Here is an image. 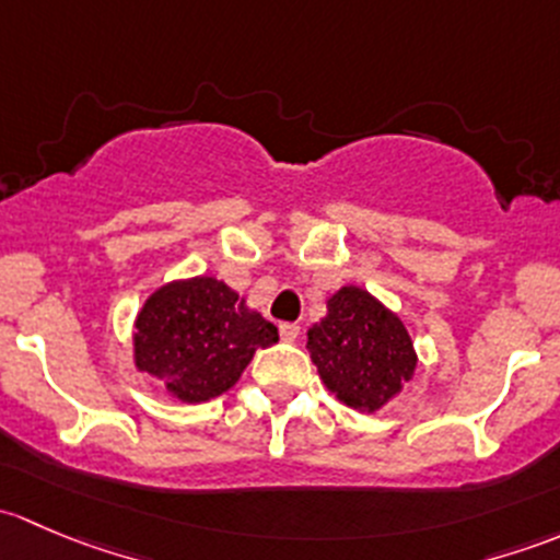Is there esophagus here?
Returning a JSON list of instances; mask_svg holds the SVG:
<instances>
[{"instance_id":"obj_1","label":"esophagus","mask_w":560,"mask_h":560,"mask_svg":"<svg viewBox=\"0 0 560 560\" xmlns=\"http://www.w3.org/2000/svg\"><path fill=\"white\" fill-rule=\"evenodd\" d=\"M279 332L284 341H298V336H301V325H295V322H284V325H279Z\"/></svg>"}]
</instances>
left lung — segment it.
Here are the masks:
<instances>
[{
  "mask_svg": "<svg viewBox=\"0 0 560 560\" xmlns=\"http://www.w3.org/2000/svg\"><path fill=\"white\" fill-rule=\"evenodd\" d=\"M308 354L322 385L358 411H380L415 380L417 352L400 316L363 287L327 298V314L308 327Z\"/></svg>",
  "mask_w": 560,
  "mask_h": 560,
  "instance_id": "left-lung-1",
  "label": "left lung"
}]
</instances>
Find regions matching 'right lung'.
I'll list each match as a JSON object with an SVG mask.
<instances>
[{
    "mask_svg": "<svg viewBox=\"0 0 560 560\" xmlns=\"http://www.w3.org/2000/svg\"><path fill=\"white\" fill-rule=\"evenodd\" d=\"M279 330L217 276L175 279L151 292L132 327V363L180 404L228 393Z\"/></svg>",
    "mask_w": 560,
    "mask_h": 560,
    "instance_id": "1",
    "label": "right lung"
}]
</instances>
